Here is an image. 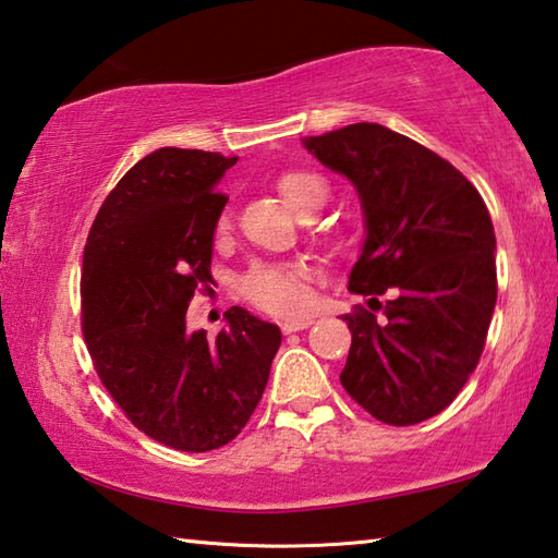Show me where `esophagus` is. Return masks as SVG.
<instances>
[{
	"mask_svg": "<svg viewBox=\"0 0 558 558\" xmlns=\"http://www.w3.org/2000/svg\"><path fill=\"white\" fill-rule=\"evenodd\" d=\"M307 327H312V319L310 317H300V319H286L280 324V329L286 331V333H292V331H302V329H307Z\"/></svg>",
	"mask_w": 558,
	"mask_h": 558,
	"instance_id": "esophagus-1",
	"label": "esophagus"
}]
</instances>
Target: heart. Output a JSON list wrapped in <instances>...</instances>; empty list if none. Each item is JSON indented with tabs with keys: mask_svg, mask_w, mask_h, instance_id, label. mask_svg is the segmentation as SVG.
I'll return each mask as SVG.
<instances>
[{
	"mask_svg": "<svg viewBox=\"0 0 558 558\" xmlns=\"http://www.w3.org/2000/svg\"><path fill=\"white\" fill-rule=\"evenodd\" d=\"M278 190L288 205L305 215L324 205L329 195L327 180L314 173H288L278 180ZM244 292L253 305L280 317H295L310 310L312 292L300 268L260 266L244 278Z\"/></svg>",
	"mask_w": 558,
	"mask_h": 558,
	"instance_id": "heart-1",
	"label": "heart"
}]
</instances>
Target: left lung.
<instances>
[{"label": "left lung", "mask_w": 558, "mask_h": 558, "mask_svg": "<svg viewBox=\"0 0 558 558\" xmlns=\"http://www.w3.org/2000/svg\"><path fill=\"white\" fill-rule=\"evenodd\" d=\"M302 146L356 187L366 239L349 290L383 310V319L363 307L343 317L341 385L385 424L429 420L459 395L488 337L498 298L488 207L449 160L388 126L361 121Z\"/></svg>", "instance_id": "8db88e82"}]
</instances>
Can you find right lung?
<instances>
[{
	"label": "right lung",
	"mask_w": 558,
	"mask_h": 558,
	"mask_svg": "<svg viewBox=\"0 0 558 558\" xmlns=\"http://www.w3.org/2000/svg\"><path fill=\"white\" fill-rule=\"evenodd\" d=\"M236 156L158 148L109 192L83 258V331L111 398L150 439L202 453L229 444L260 402L282 333L244 307L217 339L187 331L195 288L229 197Z\"/></svg>",
	"instance_id": "obj_1"
}]
</instances>
